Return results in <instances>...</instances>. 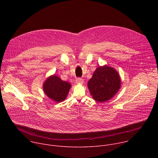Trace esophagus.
I'll return each mask as SVG.
<instances>
[{
  "label": "esophagus",
  "instance_id": "34e87169",
  "mask_svg": "<svg viewBox=\"0 0 158 158\" xmlns=\"http://www.w3.org/2000/svg\"><path fill=\"white\" fill-rule=\"evenodd\" d=\"M76 82L77 84H83V82H84V80H83L82 79H81V78H77V79H76Z\"/></svg>",
  "mask_w": 158,
  "mask_h": 158
}]
</instances>
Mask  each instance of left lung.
I'll return each instance as SVG.
<instances>
[{
    "label": "left lung",
    "mask_w": 158,
    "mask_h": 158,
    "mask_svg": "<svg viewBox=\"0 0 158 158\" xmlns=\"http://www.w3.org/2000/svg\"><path fill=\"white\" fill-rule=\"evenodd\" d=\"M121 85L118 73L113 67L106 65L97 68L87 83L93 98L101 102L110 99L119 91Z\"/></svg>",
    "instance_id": "1"
}]
</instances>
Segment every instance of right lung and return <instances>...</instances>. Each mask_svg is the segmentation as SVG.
Segmentation results:
<instances>
[{
	"label": "right lung",
	"mask_w": 158,
	"mask_h": 158,
	"mask_svg": "<svg viewBox=\"0 0 158 158\" xmlns=\"http://www.w3.org/2000/svg\"><path fill=\"white\" fill-rule=\"evenodd\" d=\"M71 87V84L55 75L49 77L43 84L45 94L56 102H62L66 98Z\"/></svg>",
	"instance_id": "add662e5"
}]
</instances>
